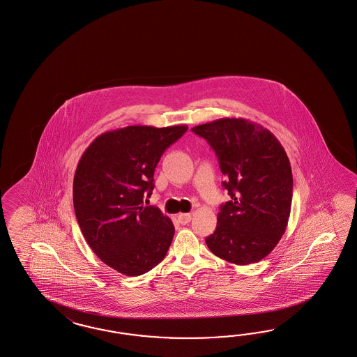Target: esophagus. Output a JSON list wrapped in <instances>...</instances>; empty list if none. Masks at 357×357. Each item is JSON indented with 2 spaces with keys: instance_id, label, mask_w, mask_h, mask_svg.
<instances>
[{
  "instance_id": "1",
  "label": "esophagus",
  "mask_w": 357,
  "mask_h": 357,
  "mask_svg": "<svg viewBox=\"0 0 357 357\" xmlns=\"http://www.w3.org/2000/svg\"><path fill=\"white\" fill-rule=\"evenodd\" d=\"M177 219L181 225H188L192 220V214H180L177 215Z\"/></svg>"
}]
</instances>
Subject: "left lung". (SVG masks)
<instances>
[{
  "instance_id": "obj_1",
  "label": "left lung",
  "mask_w": 357,
  "mask_h": 357,
  "mask_svg": "<svg viewBox=\"0 0 357 357\" xmlns=\"http://www.w3.org/2000/svg\"><path fill=\"white\" fill-rule=\"evenodd\" d=\"M218 156L231 201L220 206L206 244L216 257L249 265L270 255L285 232L292 204L289 159L275 135L244 119L194 126Z\"/></svg>"
}]
</instances>
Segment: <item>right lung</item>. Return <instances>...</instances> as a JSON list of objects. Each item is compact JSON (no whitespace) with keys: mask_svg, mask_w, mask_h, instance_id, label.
Returning a JSON list of instances; mask_svg holds the SVG:
<instances>
[{"mask_svg":"<svg viewBox=\"0 0 357 357\" xmlns=\"http://www.w3.org/2000/svg\"><path fill=\"white\" fill-rule=\"evenodd\" d=\"M186 125L126 126L102 132L77 165L73 202L87 244L105 265L128 276L142 275L167 255L174 227L153 206V172L164 151Z\"/></svg>","mask_w":357,"mask_h":357,"instance_id":"obj_1","label":"right lung"}]
</instances>
